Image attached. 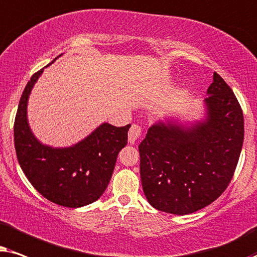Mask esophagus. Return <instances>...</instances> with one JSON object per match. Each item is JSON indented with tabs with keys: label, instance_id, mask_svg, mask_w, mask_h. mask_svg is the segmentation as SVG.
<instances>
[{
	"label": "esophagus",
	"instance_id": "1",
	"mask_svg": "<svg viewBox=\"0 0 257 257\" xmlns=\"http://www.w3.org/2000/svg\"><path fill=\"white\" fill-rule=\"evenodd\" d=\"M141 133H142V126L134 123V124L131 126V129H129L128 141L131 143H135L136 140H138L140 138V135H141Z\"/></svg>",
	"mask_w": 257,
	"mask_h": 257
}]
</instances>
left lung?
I'll return each instance as SVG.
<instances>
[{"instance_id":"left-lung-1","label":"left lung","mask_w":257,"mask_h":257,"mask_svg":"<svg viewBox=\"0 0 257 257\" xmlns=\"http://www.w3.org/2000/svg\"><path fill=\"white\" fill-rule=\"evenodd\" d=\"M204 98L206 118L191 126L157 122L140 143V174L157 210L187 215L214 202L234 175L244 139L243 112L217 73Z\"/></svg>"}]
</instances>
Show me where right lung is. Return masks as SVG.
Segmentation results:
<instances>
[{"instance_id": "obj_1", "label": "right lung", "mask_w": 257, "mask_h": 257, "mask_svg": "<svg viewBox=\"0 0 257 257\" xmlns=\"http://www.w3.org/2000/svg\"><path fill=\"white\" fill-rule=\"evenodd\" d=\"M43 69L27 83L17 108L14 123L17 160L29 182L47 200L69 208L87 206L98 200L108 187L119 150L128 141L131 124L102 123L87 138L67 148L42 145L30 131L27 105Z\"/></svg>"}]
</instances>
